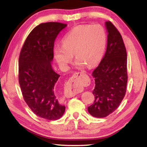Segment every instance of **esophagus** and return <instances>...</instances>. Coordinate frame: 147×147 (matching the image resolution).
Returning a JSON list of instances; mask_svg holds the SVG:
<instances>
[{
    "instance_id": "esophagus-1",
    "label": "esophagus",
    "mask_w": 147,
    "mask_h": 147,
    "mask_svg": "<svg viewBox=\"0 0 147 147\" xmlns=\"http://www.w3.org/2000/svg\"><path fill=\"white\" fill-rule=\"evenodd\" d=\"M84 75L88 76V75L83 71L76 72V73L73 74V75L69 79V80L66 84V94L68 96H73L80 91L81 87L80 86L78 85V83H76V82L74 81V79L77 78V77H80Z\"/></svg>"
}]
</instances>
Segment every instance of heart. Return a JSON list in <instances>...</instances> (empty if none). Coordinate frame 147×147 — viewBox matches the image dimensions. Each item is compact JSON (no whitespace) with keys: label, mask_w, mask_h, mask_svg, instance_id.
I'll list each match as a JSON object with an SVG mask.
<instances>
[{"label":"heart","mask_w":147,"mask_h":147,"mask_svg":"<svg viewBox=\"0 0 147 147\" xmlns=\"http://www.w3.org/2000/svg\"><path fill=\"white\" fill-rule=\"evenodd\" d=\"M107 37L104 28L99 24H86L74 27L64 37L62 47L54 50V56L61 67L66 68L74 54L76 65L93 66L100 61L106 46Z\"/></svg>","instance_id":"obj_1"}]
</instances>
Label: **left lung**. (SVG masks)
<instances>
[{
	"label": "left lung",
	"mask_w": 147,
	"mask_h": 147,
	"mask_svg": "<svg viewBox=\"0 0 147 147\" xmlns=\"http://www.w3.org/2000/svg\"><path fill=\"white\" fill-rule=\"evenodd\" d=\"M108 44L106 53L93 71L94 100L88 108L96 118L106 117L115 111L125 96L128 82L127 53L123 38L111 21L106 22Z\"/></svg>",
	"instance_id": "1"
}]
</instances>
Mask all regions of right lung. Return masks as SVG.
<instances>
[{"mask_svg":"<svg viewBox=\"0 0 147 147\" xmlns=\"http://www.w3.org/2000/svg\"><path fill=\"white\" fill-rule=\"evenodd\" d=\"M67 24L58 22L41 23L32 30L20 52L19 82L22 94L31 110L50 121L63 115L55 86L60 76L53 71L54 41Z\"/></svg>","mask_w":147,"mask_h":147,"instance_id":"add662e5","label":"right lung"}]
</instances>
